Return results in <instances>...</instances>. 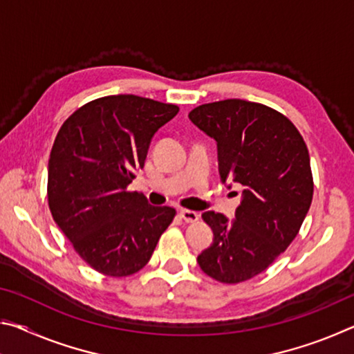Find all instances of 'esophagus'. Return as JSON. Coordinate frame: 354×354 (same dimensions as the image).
Instances as JSON below:
<instances>
[{
  "label": "esophagus",
  "instance_id": "34e87169",
  "mask_svg": "<svg viewBox=\"0 0 354 354\" xmlns=\"http://www.w3.org/2000/svg\"><path fill=\"white\" fill-rule=\"evenodd\" d=\"M179 214H181V217L187 221V223H195V221H198L200 218V214L195 212V211H189V209H181L179 211Z\"/></svg>",
  "mask_w": 354,
  "mask_h": 354
}]
</instances>
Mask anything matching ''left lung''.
<instances>
[{
    "label": "left lung",
    "mask_w": 354,
    "mask_h": 354,
    "mask_svg": "<svg viewBox=\"0 0 354 354\" xmlns=\"http://www.w3.org/2000/svg\"><path fill=\"white\" fill-rule=\"evenodd\" d=\"M189 118L217 142L221 183L243 187L234 220L201 215L214 241L196 261L220 283H242L273 263L303 225L314 194L308 147L289 118L251 101H215Z\"/></svg>",
    "instance_id": "left-lung-1"
}]
</instances>
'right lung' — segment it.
I'll return each mask as SVG.
<instances>
[{
	"label": "right lung",
	"mask_w": 354,
	"mask_h": 354,
	"mask_svg": "<svg viewBox=\"0 0 354 354\" xmlns=\"http://www.w3.org/2000/svg\"><path fill=\"white\" fill-rule=\"evenodd\" d=\"M179 112L175 104L111 95L65 120L48 162V205L76 253L106 277L147 266L176 211L128 192L153 136Z\"/></svg>",
	"instance_id": "1"
}]
</instances>
